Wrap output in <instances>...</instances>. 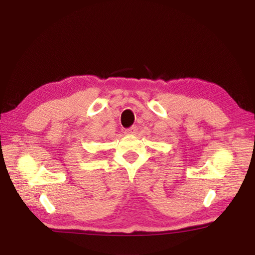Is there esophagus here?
I'll return each instance as SVG.
<instances>
[{
	"label": "esophagus",
	"mask_w": 255,
	"mask_h": 255,
	"mask_svg": "<svg viewBox=\"0 0 255 255\" xmlns=\"http://www.w3.org/2000/svg\"><path fill=\"white\" fill-rule=\"evenodd\" d=\"M137 130H138L137 126H131L130 128H128L125 130V133H126V135H135V133H137Z\"/></svg>",
	"instance_id": "esophagus-1"
}]
</instances>
